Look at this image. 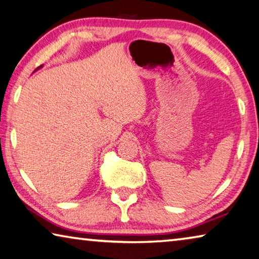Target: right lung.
Returning <instances> with one entry per match:
<instances>
[{"label":"right lung","instance_id":"obj_1","mask_svg":"<svg viewBox=\"0 0 259 259\" xmlns=\"http://www.w3.org/2000/svg\"><path fill=\"white\" fill-rule=\"evenodd\" d=\"M40 68H41V65H40V67H39V68H38V69H40ZM38 69H36V70H38Z\"/></svg>","mask_w":259,"mask_h":259}]
</instances>
